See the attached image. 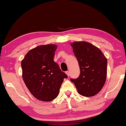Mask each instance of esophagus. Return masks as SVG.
Returning a JSON list of instances; mask_svg holds the SVG:
<instances>
[{"mask_svg": "<svg viewBox=\"0 0 126 126\" xmlns=\"http://www.w3.org/2000/svg\"><path fill=\"white\" fill-rule=\"evenodd\" d=\"M65 73L67 74V75L68 76H69V71H66L65 72Z\"/></svg>", "mask_w": 126, "mask_h": 126, "instance_id": "34e87169", "label": "esophagus"}]
</instances>
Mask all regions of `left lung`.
Returning a JSON list of instances; mask_svg holds the SVG:
<instances>
[{"label": "left lung", "instance_id": "obj_1", "mask_svg": "<svg viewBox=\"0 0 126 126\" xmlns=\"http://www.w3.org/2000/svg\"><path fill=\"white\" fill-rule=\"evenodd\" d=\"M71 45L80 69L79 77L71 79V81L79 94L93 96L99 93L105 82L107 59L100 50L87 42H75Z\"/></svg>", "mask_w": 126, "mask_h": 126}]
</instances>
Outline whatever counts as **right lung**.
<instances>
[{
    "mask_svg": "<svg viewBox=\"0 0 126 126\" xmlns=\"http://www.w3.org/2000/svg\"><path fill=\"white\" fill-rule=\"evenodd\" d=\"M55 45H41L28 52L22 61V77L31 94L43 101H50L58 95L67 75L54 61Z\"/></svg>",
    "mask_w": 126,
    "mask_h": 126,
    "instance_id": "add662e5",
    "label": "right lung"
}]
</instances>
